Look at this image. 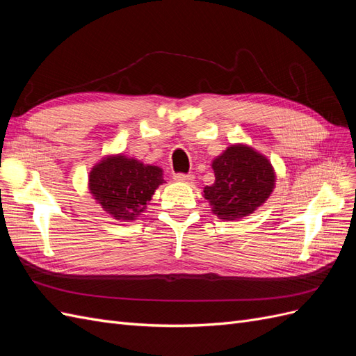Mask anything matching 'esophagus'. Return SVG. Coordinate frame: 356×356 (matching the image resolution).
Wrapping results in <instances>:
<instances>
[{"instance_id": "esophagus-1", "label": "esophagus", "mask_w": 356, "mask_h": 356, "mask_svg": "<svg viewBox=\"0 0 356 356\" xmlns=\"http://www.w3.org/2000/svg\"><path fill=\"white\" fill-rule=\"evenodd\" d=\"M193 177L191 174H174V179L175 181H179V182H190L193 181Z\"/></svg>"}]
</instances>
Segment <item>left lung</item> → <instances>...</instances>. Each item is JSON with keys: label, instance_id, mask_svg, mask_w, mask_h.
Wrapping results in <instances>:
<instances>
[{"label": "left lung", "instance_id": "left-lung-1", "mask_svg": "<svg viewBox=\"0 0 356 356\" xmlns=\"http://www.w3.org/2000/svg\"><path fill=\"white\" fill-rule=\"evenodd\" d=\"M215 182L203 190L212 212L221 220L246 217L267 200L275 187V172L264 156L251 147L232 145L213 160Z\"/></svg>", "mask_w": 356, "mask_h": 356}]
</instances>
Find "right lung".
<instances>
[{"instance_id": "add662e5", "label": "right lung", "mask_w": 356, "mask_h": 356, "mask_svg": "<svg viewBox=\"0 0 356 356\" xmlns=\"http://www.w3.org/2000/svg\"><path fill=\"white\" fill-rule=\"evenodd\" d=\"M163 181V174L157 166H148L124 156H111L92 169L89 187L111 217L132 221L147 208Z\"/></svg>"}]
</instances>
